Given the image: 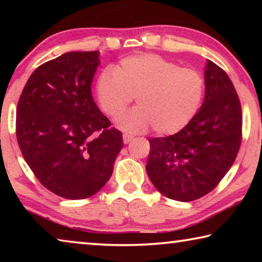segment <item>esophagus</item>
<instances>
[{"instance_id":"1","label":"esophagus","mask_w":262,"mask_h":262,"mask_svg":"<svg viewBox=\"0 0 262 262\" xmlns=\"http://www.w3.org/2000/svg\"><path fill=\"white\" fill-rule=\"evenodd\" d=\"M133 139H134V136L130 135V134H123V135H122V140H123V143H125V144L129 143V142H130Z\"/></svg>"}]
</instances>
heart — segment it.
<instances>
[{
  "label": "heart",
  "instance_id": "1",
  "mask_svg": "<svg viewBox=\"0 0 262 262\" xmlns=\"http://www.w3.org/2000/svg\"><path fill=\"white\" fill-rule=\"evenodd\" d=\"M100 108L111 118L125 112L133 98L139 106L119 119L117 126L130 133L154 127L158 134H176L196 115L205 96V79L198 70L180 68L156 54L123 57L106 68L96 84Z\"/></svg>",
  "mask_w": 262,
  "mask_h": 262
}]
</instances>
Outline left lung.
<instances>
[{"label": "left lung", "mask_w": 262, "mask_h": 262, "mask_svg": "<svg viewBox=\"0 0 262 262\" xmlns=\"http://www.w3.org/2000/svg\"><path fill=\"white\" fill-rule=\"evenodd\" d=\"M242 106L231 79L210 60L205 99L187 126L149 140L147 173L164 196L188 202L214 189L232 166L242 143Z\"/></svg>", "instance_id": "8db88e82"}]
</instances>
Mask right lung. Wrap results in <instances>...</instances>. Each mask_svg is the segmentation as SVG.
Here are the masks:
<instances>
[{"instance_id":"obj_1","label":"right lung","mask_w":262,"mask_h":262,"mask_svg":"<svg viewBox=\"0 0 262 262\" xmlns=\"http://www.w3.org/2000/svg\"><path fill=\"white\" fill-rule=\"evenodd\" d=\"M100 53L68 52L38 67L17 105L16 135L38 180L61 198L82 200L104 187L123 147L91 94Z\"/></svg>"}]
</instances>
